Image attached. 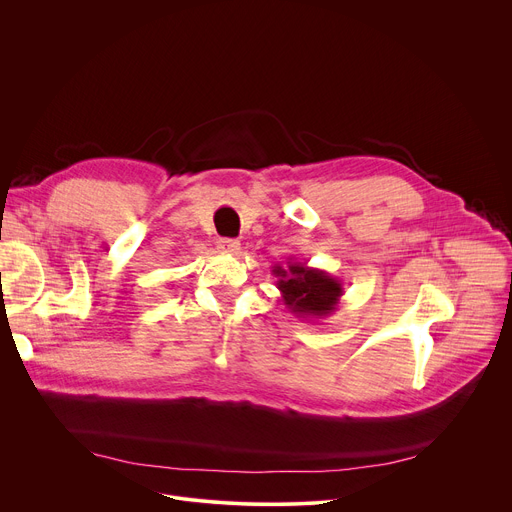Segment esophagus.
Wrapping results in <instances>:
<instances>
[{"label": "esophagus", "mask_w": 512, "mask_h": 512, "mask_svg": "<svg viewBox=\"0 0 512 512\" xmlns=\"http://www.w3.org/2000/svg\"><path fill=\"white\" fill-rule=\"evenodd\" d=\"M216 245L223 253H231V255L239 253V249H241V243L237 239H218Z\"/></svg>", "instance_id": "34e87169"}]
</instances>
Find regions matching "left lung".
<instances>
[{
	"label": "left lung",
	"mask_w": 512,
	"mask_h": 512,
	"mask_svg": "<svg viewBox=\"0 0 512 512\" xmlns=\"http://www.w3.org/2000/svg\"><path fill=\"white\" fill-rule=\"evenodd\" d=\"M275 285L281 291V302L296 318L322 320L336 312L344 296L342 281L324 269L308 267L289 259L287 265H273Z\"/></svg>",
	"instance_id": "8db88e82"
}]
</instances>
